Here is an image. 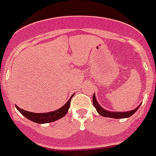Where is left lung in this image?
Wrapping results in <instances>:
<instances>
[{
    "label": "left lung",
    "instance_id": "1",
    "mask_svg": "<svg viewBox=\"0 0 156 156\" xmlns=\"http://www.w3.org/2000/svg\"><path fill=\"white\" fill-rule=\"evenodd\" d=\"M93 105L95 107L97 112L100 114L101 116L104 117H108V118H113V119H122V118H128V117L131 116L133 114H134L137 110L138 109L139 107H140V105H139L137 108H134L133 110L128 112H109L108 110H105V108H103L102 107H101L100 105L98 104V101L96 100V96H95V94H94L93 95Z\"/></svg>",
    "mask_w": 156,
    "mask_h": 156
}]
</instances>
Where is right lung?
Segmentation results:
<instances>
[{
    "instance_id": "1",
    "label": "right lung",
    "mask_w": 156,
    "mask_h": 156,
    "mask_svg": "<svg viewBox=\"0 0 156 156\" xmlns=\"http://www.w3.org/2000/svg\"><path fill=\"white\" fill-rule=\"evenodd\" d=\"M73 95L74 94L72 95L69 100L62 108H60L58 110H55V111L51 112L35 113V112H27L26 110L22 109V108H19L17 105L16 107L26 118H27L30 120L33 121L34 122H37V123H48V122H51L61 119V118H62V117L66 115V114L68 112V110L70 106V101H71V99Z\"/></svg>"
}]
</instances>
